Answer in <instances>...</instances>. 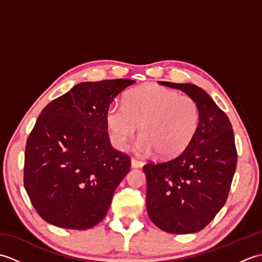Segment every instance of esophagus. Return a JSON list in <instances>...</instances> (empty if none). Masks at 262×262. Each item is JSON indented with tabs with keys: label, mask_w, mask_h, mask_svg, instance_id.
<instances>
[{
	"label": "esophagus",
	"mask_w": 262,
	"mask_h": 262,
	"mask_svg": "<svg viewBox=\"0 0 262 262\" xmlns=\"http://www.w3.org/2000/svg\"><path fill=\"white\" fill-rule=\"evenodd\" d=\"M130 164H132V168H135V169L141 168V166H143V162H142V161H138V160H136V159H134V158H132Z\"/></svg>",
	"instance_id": "1"
}]
</instances>
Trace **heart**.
I'll return each instance as SVG.
<instances>
[{"mask_svg": "<svg viewBox=\"0 0 262 262\" xmlns=\"http://www.w3.org/2000/svg\"><path fill=\"white\" fill-rule=\"evenodd\" d=\"M200 110L196 100L159 85H146L127 93L124 105L110 104L105 124L113 145L125 149L140 126L136 152L173 158L197 133Z\"/></svg>", "mask_w": 262, "mask_h": 262, "instance_id": "b5f03b06", "label": "heart"}]
</instances>
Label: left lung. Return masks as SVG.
<instances>
[{"label":"left lung","mask_w":262,"mask_h":262,"mask_svg":"<svg viewBox=\"0 0 262 262\" xmlns=\"http://www.w3.org/2000/svg\"><path fill=\"white\" fill-rule=\"evenodd\" d=\"M196 100L200 122L190 144L166 162L147 163L146 208L159 229L172 234L203 230L226 203L237 153L230 119L202 88L160 82Z\"/></svg>","instance_id":"obj_1"}]
</instances>
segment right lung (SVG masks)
<instances>
[{"instance_id": "add662e5", "label": "right lung", "mask_w": 262, "mask_h": 262, "mask_svg": "<svg viewBox=\"0 0 262 262\" xmlns=\"http://www.w3.org/2000/svg\"><path fill=\"white\" fill-rule=\"evenodd\" d=\"M134 80L82 82L42 109L26 144V191L55 226L88 230L107 214L130 159L110 145L105 113Z\"/></svg>"}]
</instances>
